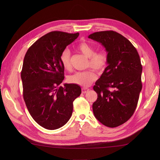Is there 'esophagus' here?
I'll list each match as a JSON object with an SVG mask.
<instances>
[{"instance_id":"esophagus-1","label":"esophagus","mask_w":160,"mask_h":160,"mask_svg":"<svg viewBox=\"0 0 160 160\" xmlns=\"http://www.w3.org/2000/svg\"><path fill=\"white\" fill-rule=\"evenodd\" d=\"M89 91V89H88V88H82V93H86L88 91Z\"/></svg>"}]
</instances>
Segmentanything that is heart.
<instances>
[{
    "label": "heart",
    "mask_w": 160,
    "mask_h": 160,
    "mask_svg": "<svg viewBox=\"0 0 160 160\" xmlns=\"http://www.w3.org/2000/svg\"><path fill=\"white\" fill-rule=\"evenodd\" d=\"M77 50L89 58L88 66H90L98 72H102L108 65V56L105 50L96 52L95 48L91 45L82 42L77 47ZM60 62L65 70L71 68V52L69 50L65 49L60 56ZM97 76L93 69L84 71L76 72L69 77V81L81 86L88 87L97 79Z\"/></svg>",
    "instance_id": "obj_1"
}]
</instances>
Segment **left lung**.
<instances>
[{
  "label": "left lung",
  "instance_id": "1",
  "mask_svg": "<svg viewBox=\"0 0 160 160\" xmlns=\"http://www.w3.org/2000/svg\"><path fill=\"white\" fill-rule=\"evenodd\" d=\"M88 38L101 43L108 56V66L93 87L98 95L93 104L94 115L108 127H119L138 105L142 89L140 57L131 42L116 32H97Z\"/></svg>",
  "mask_w": 160,
  "mask_h": 160
}]
</instances>
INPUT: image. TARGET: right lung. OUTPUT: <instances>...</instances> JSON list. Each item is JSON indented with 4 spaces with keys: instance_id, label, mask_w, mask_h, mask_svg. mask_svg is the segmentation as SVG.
<instances>
[{
    "instance_id": "right-lung-1",
    "label": "right lung",
    "mask_w": 160,
    "mask_h": 160,
    "mask_svg": "<svg viewBox=\"0 0 160 160\" xmlns=\"http://www.w3.org/2000/svg\"><path fill=\"white\" fill-rule=\"evenodd\" d=\"M78 36V33L49 32L25 54L21 74L24 100L33 120L46 129L60 128L68 122L73 101L81 94V88L75 83L60 86L64 79L60 56Z\"/></svg>"
}]
</instances>
